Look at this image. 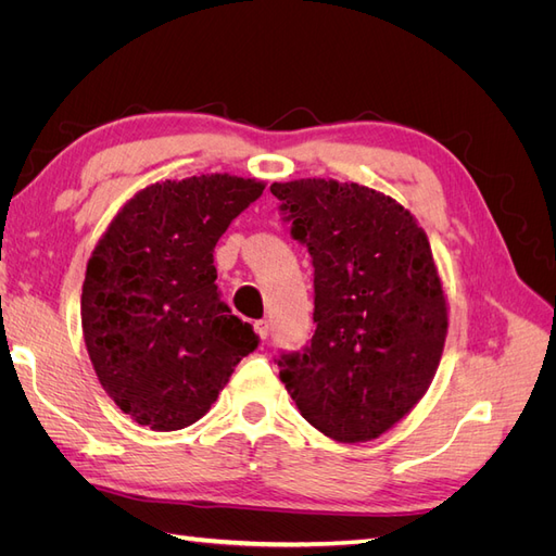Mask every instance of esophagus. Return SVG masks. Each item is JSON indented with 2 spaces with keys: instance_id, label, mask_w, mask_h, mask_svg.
Listing matches in <instances>:
<instances>
[{
  "instance_id": "1",
  "label": "esophagus",
  "mask_w": 556,
  "mask_h": 556,
  "mask_svg": "<svg viewBox=\"0 0 556 556\" xmlns=\"http://www.w3.org/2000/svg\"><path fill=\"white\" fill-rule=\"evenodd\" d=\"M255 331H257V336H260L262 341H266V336H268V323H266V319H257Z\"/></svg>"
}]
</instances>
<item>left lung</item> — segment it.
Returning <instances> with one entry per match:
<instances>
[{
	"label": "left lung",
	"instance_id": "1",
	"mask_svg": "<svg viewBox=\"0 0 556 556\" xmlns=\"http://www.w3.org/2000/svg\"><path fill=\"white\" fill-rule=\"evenodd\" d=\"M282 220L313 260V339L276 359L317 431L378 439L425 396L447 333L427 233L410 211L357 182H274Z\"/></svg>",
	"mask_w": 556,
	"mask_h": 556
}]
</instances>
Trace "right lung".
<instances>
[{
	"mask_svg": "<svg viewBox=\"0 0 556 556\" xmlns=\"http://www.w3.org/2000/svg\"><path fill=\"white\" fill-rule=\"evenodd\" d=\"M262 192L264 182L229 174L148 185L97 243L80 296L83 336L99 382L134 422L194 425L260 345L217 292L213 250Z\"/></svg>",
	"mask_w": 556,
	"mask_h": 556,
	"instance_id": "add662e5",
	"label": "right lung"
}]
</instances>
